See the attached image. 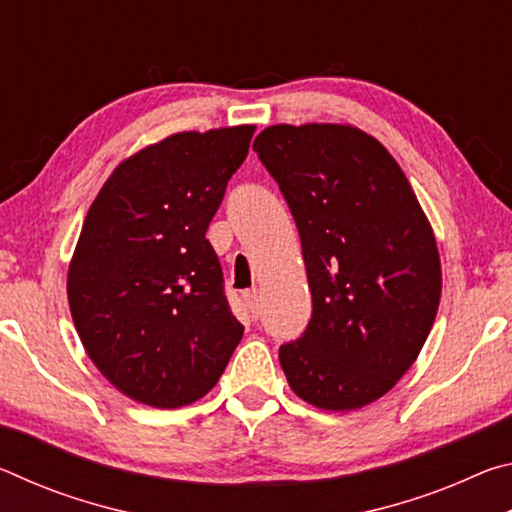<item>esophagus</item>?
Listing matches in <instances>:
<instances>
[{
    "label": "esophagus",
    "mask_w": 512,
    "mask_h": 512,
    "mask_svg": "<svg viewBox=\"0 0 512 512\" xmlns=\"http://www.w3.org/2000/svg\"><path fill=\"white\" fill-rule=\"evenodd\" d=\"M244 305L248 307L250 316L257 318V314H259V296H257V289L244 293Z\"/></svg>",
    "instance_id": "1"
}]
</instances>
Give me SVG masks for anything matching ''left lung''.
I'll list each match as a JSON object with an SVG mask.
<instances>
[{"mask_svg": "<svg viewBox=\"0 0 512 512\" xmlns=\"http://www.w3.org/2000/svg\"><path fill=\"white\" fill-rule=\"evenodd\" d=\"M253 149L296 219L314 302L280 366L316 409H361L404 377L436 320L431 223L400 164L357 126L275 124Z\"/></svg>", "mask_w": 512, "mask_h": 512, "instance_id": "8db88e82", "label": "left lung"}]
</instances>
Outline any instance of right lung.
<instances>
[{
	"mask_svg": "<svg viewBox=\"0 0 512 512\" xmlns=\"http://www.w3.org/2000/svg\"><path fill=\"white\" fill-rule=\"evenodd\" d=\"M253 124L173 133L117 164L67 271L79 339L117 391L155 409L201 400L244 336L207 225Z\"/></svg>",
	"mask_w": 512,
	"mask_h": 512,
	"instance_id": "right-lung-1",
	"label": "right lung"
}]
</instances>
